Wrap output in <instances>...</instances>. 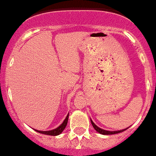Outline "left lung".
I'll return each mask as SVG.
<instances>
[{
    "label": "left lung",
    "mask_w": 156,
    "mask_h": 156,
    "mask_svg": "<svg viewBox=\"0 0 156 156\" xmlns=\"http://www.w3.org/2000/svg\"><path fill=\"white\" fill-rule=\"evenodd\" d=\"M91 121V123H92V125H93V128L98 132L100 134H105V135H108V134H118V133H121V132H123L124 130L126 129H127V128H126V129H120V130H114V131H109V130H105V129H103L101 128L98 127V126L96 125L95 123L93 122V121Z\"/></svg>",
    "instance_id": "8db88e82"
}]
</instances>
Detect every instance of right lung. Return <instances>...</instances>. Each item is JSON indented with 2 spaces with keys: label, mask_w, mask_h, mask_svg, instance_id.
<instances>
[{
  "label": "right lung",
  "mask_w": 156,
  "mask_h": 156,
  "mask_svg": "<svg viewBox=\"0 0 156 156\" xmlns=\"http://www.w3.org/2000/svg\"><path fill=\"white\" fill-rule=\"evenodd\" d=\"M68 116H69V113H68V115H67L66 118L63 122V123H62L59 126L55 128V129H51V130H47V131H42V130H38V129H34V130L38 132V133H40V134H47V135H52V136H56V135H58V134H60L63 131V129H65L66 126H67V124H68Z\"/></svg>",
  "instance_id": "add662e5"
}]
</instances>
